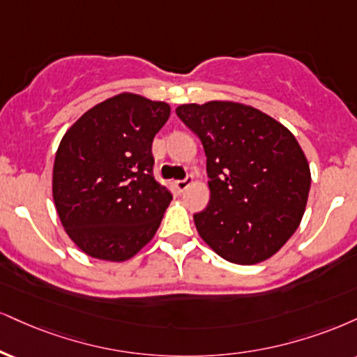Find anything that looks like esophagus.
Segmentation results:
<instances>
[{
	"label": "esophagus",
	"mask_w": 357,
	"mask_h": 357,
	"mask_svg": "<svg viewBox=\"0 0 357 357\" xmlns=\"http://www.w3.org/2000/svg\"><path fill=\"white\" fill-rule=\"evenodd\" d=\"M191 183H192V178H191V176H188V178H184V179H179V181H176V183H174V186H176V190L183 192L184 190H186L188 186H190Z\"/></svg>",
	"instance_id": "1"
}]
</instances>
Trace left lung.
Masks as SVG:
<instances>
[{"label":"left lung","mask_w":357,"mask_h":357,"mask_svg":"<svg viewBox=\"0 0 357 357\" xmlns=\"http://www.w3.org/2000/svg\"><path fill=\"white\" fill-rule=\"evenodd\" d=\"M176 114L203 143L211 199L195 214L197 233L226 261L256 264L298 229L311 174L301 146L251 106L211 101Z\"/></svg>","instance_id":"obj_1"}]
</instances>
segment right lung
Instances as JSON below:
<instances>
[{
  "instance_id": "1",
  "label": "right lung",
  "mask_w": 357,
  "mask_h": 357,
  "mask_svg": "<svg viewBox=\"0 0 357 357\" xmlns=\"http://www.w3.org/2000/svg\"><path fill=\"white\" fill-rule=\"evenodd\" d=\"M169 106L119 94L81 116L54 158L59 220L86 255L126 261L153 239L173 195L154 179L153 139Z\"/></svg>"
}]
</instances>
